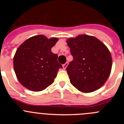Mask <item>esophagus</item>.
<instances>
[{
    "label": "esophagus",
    "instance_id": "34e87169",
    "mask_svg": "<svg viewBox=\"0 0 124 124\" xmlns=\"http://www.w3.org/2000/svg\"><path fill=\"white\" fill-rule=\"evenodd\" d=\"M68 62H66L65 64H63V69H66V68H67V67H68Z\"/></svg>",
    "mask_w": 124,
    "mask_h": 124
}]
</instances>
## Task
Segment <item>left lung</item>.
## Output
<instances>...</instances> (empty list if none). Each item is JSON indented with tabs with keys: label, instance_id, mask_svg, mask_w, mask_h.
<instances>
[{
	"label": "left lung",
	"instance_id": "left-lung-1",
	"mask_svg": "<svg viewBox=\"0 0 124 124\" xmlns=\"http://www.w3.org/2000/svg\"><path fill=\"white\" fill-rule=\"evenodd\" d=\"M67 43L74 59L66 69L71 84L83 93L100 88L112 70V56L107 46L87 35L67 39Z\"/></svg>",
	"mask_w": 124,
	"mask_h": 124
}]
</instances>
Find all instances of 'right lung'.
Segmentation results:
<instances>
[{
	"label": "right lung",
	"mask_w": 124,
	"mask_h": 124,
	"mask_svg": "<svg viewBox=\"0 0 124 124\" xmlns=\"http://www.w3.org/2000/svg\"><path fill=\"white\" fill-rule=\"evenodd\" d=\"M39 35L28 38L18 47L14 56V69L17 79L30 91L44 90L54 82L62 66L52 48L58 41Z\"/></svg>",
	"instance_id": "right-lung-1"
}]
</instances>
